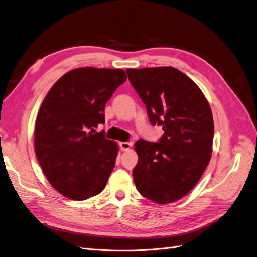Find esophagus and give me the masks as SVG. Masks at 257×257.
Masks as SVG:
<instances>
[{
  "instance_id": "34e87169",
  "label": "esophagus",
  "mask_w": 257,
  "mask_h": 257,
  "mask_svg": "<svg viewBox=\"0 0 257 257\" xmlns=\"http://www.w3.org/2000/svg\"><path fill=\"white\" fill-rule=\"evenodd\" d=\"M132 145H133V143L132 142H121L120 143V147H121L122 151H127L132 147Z\"/></svg>"
}]
</instances>
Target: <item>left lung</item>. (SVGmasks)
<instances>
[{
    "instance_id": "left-lung-1",
    "label": "left lung",
    "mask_w": 257,
    "mask_h": 257,
    "mask_svg": "<svg viewBox=\"0 0 257 257\" xmlns=\"http://www.w3.org/2000/svg\"><path fill=\"white\" fill-rule=\"evenodd\" d=\"M126 73L150 122L164 131L159 143H135L136 189L157 204L174 203L196 185L211 159V108L198 85L175 67L128 68Z\"/></svg>"
}]
</instances>
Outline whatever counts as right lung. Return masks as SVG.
<instances>
[{"instance_id": "obj_1", "label": "right lung", "mask_w": 257, "mask_h": 257, "mask_svg": "<svg viewBox=\"0 0 257 257\" xmlns=\"http://www.w3.org/2000/svg\"><path fill=\"white\" fill-rule=\"evenodd\" d=\"M126 80L122 69L79 67L52 85L38 111L34 146L52 188L73 200L102 192L115 164L118 145L94 134L105 105Z\"/></svg>"}]
</instances>
